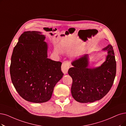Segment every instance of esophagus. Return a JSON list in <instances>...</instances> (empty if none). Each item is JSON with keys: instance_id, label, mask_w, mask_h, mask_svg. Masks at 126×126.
Segmentation results:
<instances>
[{"instance_id": "obj_1", "label": "esophagus", "mask_w": 126, "mask_h": 126, "mask_svg": "<svg viewBox=\"0 0 126 126\" xmlns=\"http://www.w3.org/2000/svg\"><path fill=\"white\" fill-rule=\"evenodd\" d=\"M70 63L68 61H64L63 63L62 66V70L64 73V74H66L67 73L68 69L70 67Z\"/></svg>"}]
</instances>
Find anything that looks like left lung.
Here are the masks:
<instances>
[{
	"mask_svg": "<svg viewBox=\"0 0 126 126\" xmlns=\"http://www.w3.org/2000/svg\"><path fill=\"white\" fill-rule=\"evenodd\" d=\"M107 51L106 60L101 66L88 68V55L71 63L73 66L68 70L72 79L71 94L77 101L94 102L101 99L111 88L116 72V63L112 46L109 44L103 48Z\"/></svg>",
	"mask_w": 126,
	"mask_h": 126,
	"instance_id": "left-lung-1",
	"label": "left lung"
}]
</instances>
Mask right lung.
<instances>
[{
    "label": "right lung",
    "instance_id": "1",
    "mask_svg": "<svg viewBox=\"0 0 126 126\" xmlns=\"http://www.w3.org/2000/svg\"><path fill=\"white\" fill-rule=\"evenodd\" d=\"M41 32H23L14 47L10 72L16 90L33 103L51 99L55 85L63 78L62 63L47 58V44Z\"/></svg>",
    "mask_w": 126,
    "mask_h": 126
}]
</instances>
